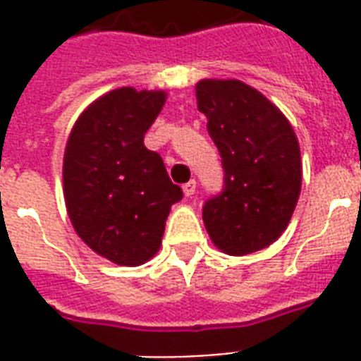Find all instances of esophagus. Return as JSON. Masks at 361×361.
Listing matches in <instances>:
<instances>
[{"label":"esophagus","mask_w":361,"mask_h":361,"mask_svg":"<svg viewBox=\"0 0 361 361\" xmlns=\"http://www.w3.org/2000/svg\"><path fill=\"white\" fill-rule=\"evenodd\" d=\"M195 191H197V181L195 180L187 181L185 185H183V192H185V197H192V195H195Z\"/></svg>","instance_id":"34e87169"}]
</instances>
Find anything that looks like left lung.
Instances as JSON below:
<instances>
[{
  "mask_svg": "<svg viewBox=\"0 0 361 361\" xmlns=\"http://www.w3.org/2000/svg\"><path fill=\"white\" fill-rule=\"evenodd\" d=\"M197 107L224 164V191L202 208L224 254L247 255L286 231L301 192V151L290 121L259 90L236 79L197 82Z\"/></svg>",
  "mask_w": 361,
  "mask_h": 361,
  "instance_id": "8db88e82",
  "label": "left lung"
}]
</instances>
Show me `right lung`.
<instances>
[{"label":"right lung","mask_w":361,"mask_h":361,"mask_svg":"<svg viewBox=\"0 0 361 361\" xmlns=\"http://www.w3.org/2000/svg\"><path fill=\"white\" fill-rule=\"evenodd\" d=\"M164 102L162 90H111L79 115L66 144L62 178L71 225L115 265L149 261L170 208L183 199L161 155L144 145Z\"/></svg>","instance_id":"right-lung-1"}]
</instances>
